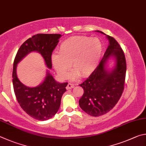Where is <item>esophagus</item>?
<instances>
[{
	"label": "esophagus",
	"instance_id": "esophagus-1",
	"mask_svg": "<svg viewBox=\"0 0 146 146\" xmlns=\"http://www.w3.org/2000/svg\"><path fill=\"white\" fill-rule=\"evenodd\" d=\"M74 87V84H72V83H68L67 86H66V90H69V89H72Z\"/></svg>",
	"mask_w": 146,
	"mask_h": 146
}]
</instances>
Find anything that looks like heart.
<instances>
[{"mask_svg":"<svg viewBox=\"0 0 146 146\" xmlns=\"http://www.w3.org/2000/svg\"><path fill=\"white\" fill-rule=\"evenodd\" d=\"M103 46L98 38L76 36L61 43L59 54L52 53L51 61L61 78H67L71 63L74 69L70 76L72 80H76L80 76L86 78L90 76L98 66Z\"/></svg>","mask_w":146,"mask_h":146,"instance_id":"heart-1","label":"heart"}]
</instances>
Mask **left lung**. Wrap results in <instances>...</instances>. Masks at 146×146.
Listing matches in <instances>:
<instances>
[{"mask_svg": "<svg viewBox=\"0 0 146 146\" xmlns=\"http://www.w3.org/2000/svg\"><path fill=\"white\" fill-rule=\"evenodd\" d=\"M96 31L105 35L99 31ZM105 35L109 45L103 59L87 80L80 85L84 93L79 104L84 111L93 117L103 115L110 111L121 98L124 88L126 72L124 53L115 38ZM111 57L116 63L109 71L106 65Z\"/></svg>", "mask_w": 146, "mask_h": 146, "instance_id": "8db88e82", "label": "left lung"}]
</instances>
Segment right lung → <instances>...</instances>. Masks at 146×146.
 <instances>
[{
    "instance_id": "add662e5",
    "label": "right lung",
    "mask_w": 146,
    "mask_h": 146,
    "mask_svg": "<svg viewBox=\"0 0 146 146\" xmlns=\"http://www.w3.org/2000/svg\"><path fill=\"white\" fill-rule=\"evenodd\" d=\"M61 36L60 34L33 36L20 46L14 60L13 85L18 103L25 113L38 121H46L57 113L68 83H58L47 70L44 81L40 85L36 87H28L20 82L17 77V64L28 54L35 51L42 56L47 67L50 69L52 51Z\"/></svg>"
}]
</instances>
